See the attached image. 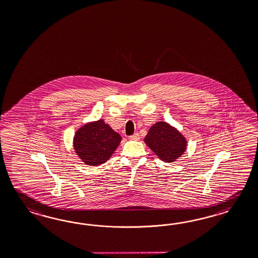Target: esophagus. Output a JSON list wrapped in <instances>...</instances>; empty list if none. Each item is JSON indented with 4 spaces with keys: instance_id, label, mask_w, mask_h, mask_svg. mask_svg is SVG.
I'll list each match as a JSON object with an SVG mask.
<instances>
[{
    "instance_id": "obj_1",
    "label": "esophagus",
    "mask_w": 258,
    "mask_h": 258,
    "mask_svg": "<svg viewBox=\"0 0 258 258\" xmlns=\"http://www.w3.org/2000/svg\"><path fill=\"white\" fill-rule=\"evenodd\" d=\"M130 139L134 141L139 140V139H140V135H139V133H135L133 135H132V136H130Z\"/></svg>"
}]
</instances>
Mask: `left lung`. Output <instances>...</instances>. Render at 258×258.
<instances>
[{"instance_id": "left-lung-1", "label": "left lung", "mask_w": 258, "mask_h": 258, "mask_svg": "<svg viewBox=\"0 0 258 258\" xmlns=\"http://www.w3.org/2000/svg\"><path fill=\"white\" fill-rule=\"evenodd\" d=\"M145 143L159 159L173 163L185 152L187 140L174 126L166 122H157L150 126Z\"/></svg>"}]
</instances>
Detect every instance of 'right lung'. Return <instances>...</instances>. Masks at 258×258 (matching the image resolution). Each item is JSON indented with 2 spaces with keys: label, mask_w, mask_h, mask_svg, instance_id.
Masks as SVG:
<instances>
[{
  "label": "right lung",
  "mask_w": 258,
  "mask_h": 258,
  "mask_svg": "<svg viewBox=\"0 0 258 258\" xmlns=\"http://www.w3.org/2000/svg\"><path fill=\"white\" fill-rule=\"evenodd\" d=\"M121 136L104 120L89 122L78 128L74 136V149L79 159L96 166L106 163L121 142Z\"/></svg>",
  "instance_id": "1"
}]
</instances>
